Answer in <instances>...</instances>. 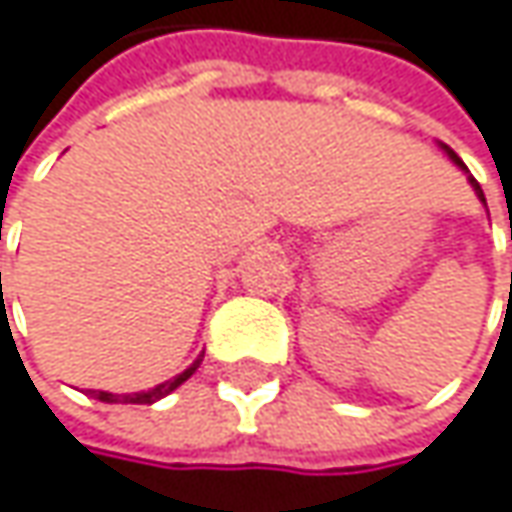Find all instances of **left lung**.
<instances>
[{
	"label": "left lung",
	"mask_w": 512,
	"mask_h": 512,
	"mask_svg": "<svg viewBox=\"0 0 512 512\" xmlns=\"http://www.w3.org/2000/svg\"><path fill=\"white\" fill-rule=\"evenodd\" d=\"M446 150H449V147H446ZM449 156H452V162H455V165H458V167H464V170H466L464 162H461V159H458V156H455V153H452V150H449ZM469 185H472V188H475V194L481 196V202H487V199H484V191H481V185H478V182H475V179H469ZM510 240H512V228H510Z\"/></svg>",
	"instance_id": "1"
}]
</instances>
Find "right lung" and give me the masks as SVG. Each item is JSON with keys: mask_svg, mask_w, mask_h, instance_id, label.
Here are the masks:
<instances>
[{"mask_svg": "<svg viewBox=\"0 0 512 512\" xmlns=\"http://www.w3.org/2000/svg\"><path fill=\"white\" fill-rule=\"evenodd\" d=\"M199 362H202V356L196 359L194 365L188 368V371H182L179 376H173V379H167L162 385H156V388H150V391H138V394H106V391H92L95 394V400H101V403H138V406H150V403H156V400H162L167 397L170 391H176L185 379H191L196 368H199Z\"/></svg>", "mask_w": 512, "mask_h": 512, "instance_id": "1", "label": "right lung"}]
</instances>
